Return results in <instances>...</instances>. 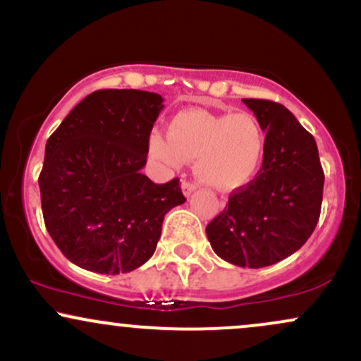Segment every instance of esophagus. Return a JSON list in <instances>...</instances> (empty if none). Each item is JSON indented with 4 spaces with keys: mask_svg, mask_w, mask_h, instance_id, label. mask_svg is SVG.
I'll use <instances>...</instances> for the list:
<instances>
[{
    "mask_svg": "<svg viewBox=\"0 0 361 361\" xmlns=\"http://www.w3.org/2000/svg\"><path fill=\"white\" fill-rule=\"evenodd\" d=\"M181 190H183L185 197H190V195L197 190V185L192 183V181H188V180H181Z\"/></svg>",
    "mask_w": 361,
    "mask_h": 361,
    "instance_id": "obj_1",
    "label": "esophagus"
}]
</instances>
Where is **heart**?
Returning <instances> with one entry per match:
<instances>
[{
	"instance_id": "obj_1",
	"label": "heart",
	"mask_w": 361,
	"mask_h": 361,
	"mask_svg": "<svg viewBox=\"0 0 361 361\" xmlns=\"http://www.w3.org/2000/svg\"><path fill=\"white\" fill-rule=\"evenodd\" d=\"M267 132L250 111L212 114L186 109L173 115L166 137L151 134L147 152L166 169L195 159V176L207 186L233 192L256 178L267 157Z\"/></svg>"
}]
</instances>
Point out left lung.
<instances>
[{"label":"left lung","mask_w":361,"mask_h":361,"mask_svg":"<svg viewBox=\"0 0 361 361\" xmlns=\"http://www.w3.org/2000/svg\"><path fill=\"white\" fill-rule=\"evenodd\" d=\"M267 132V157L246 186L207 226L215 255L243 268L279 263L304 246L322 204V171L316 139L280 103L243 98Z\"/></svg>","instance_id":"obj_1"}]
</instances>
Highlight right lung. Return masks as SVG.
Instances as JSON below:
<instances>
[{
  "label": "right lung",
  "mask_w": 361,
  "mask_h": 361,
  "mask_svg": "<svg viewBox=\"0 0 361 361\" xmlns=\"http://www.w3.org/2000/svg\"><path fill=\"white\" fill-rule=\"evenodd\" d=\"M163 98L98 90L78 103L45 144L39 176L44 222L62 255L82 270L118 275L154 255L164 215L186 198L180 180L156 185L147 142Z\"/></svg>",
  "instance_id": "right-lung-1"
}]
</instances>
